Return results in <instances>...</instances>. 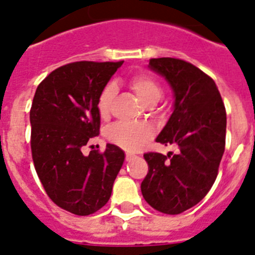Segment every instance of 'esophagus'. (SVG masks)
I'll return each instance as SVG.
<instances>
[{
  "mask_svg": "<svg viewBox=\"0 0 255 255\" xmlns=\"http://www.w3.org/2000/svg\"><path fill=\"white\" fill-rule=\"evenodd\" d=\"M134 158H135V156L132 155V154H129V153L126 154V160H127V161H130L132 159H134Z\"/></svg>",
  "mask_w": 255,
  "mask_h": 255,
  "instance_id": "1",
  "label": "esophagus"
}]
</instances>
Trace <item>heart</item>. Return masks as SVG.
<instances>
[{"label": "heart", "instance_id": "b5f03b06", "mask_svg": "<svg viewBox=\"0 0 255 255\" xmlns=\"http://www.w3.org/2000/svg\"><path fill=\"white\" fill-rule=\"evenodd\" d=\"M129 86L138 99L145 106H154L163 96V90L160 85L153 78L146 75L133 76L129 80ZM115 86L109 85L101 92L97 101V110L102 117L109 115L111 104L115 97ZM107 138L112 143L117 144L126 150L134 151L143 146V144L149 139L151 135V128L144 123H116L111 126L106 132Z\"/></svg>", "mask_w": 255, "mask_h": 255}]
</instances>
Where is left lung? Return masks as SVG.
Returning a JSON list of instances; mask_svg holds the SVG:
<instances>
[{"instance_id": "1", "label": "left lung", "mask_w": 255, "mask_h": 255, "mask_svg": "<svg viewBox=\"0 0 255 255\" xmlns=\"http://www.w3.org/2000/svg\"><path fill=\"white\" fill-rule=\"evenodd\" d=\"M148 68L173 90V113L156 142L176 146L177 153H146L149 171L140 185L146 202L159 212L179 215L199 204L217 177L225 151V105L215 81L187 61L149 60Z\"/></svg>"}]
</instances>
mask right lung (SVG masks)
Wrapping results in <instances>:
<instances>
[{"label":"right lung","mask_w":255,"mask_h":255,"mask_svg":"<svg viewBox=\"0 0 255 255\" xmlns=\"http://www.w3.org/2000/svg\"><path fill=\"white\" fill-rule=\"evenodd\" d=\"M123 61H76L51 71L37 87L29 118L35 171L59 207L78 216L107 204L125 151L107 144L105 153L82 148L100 133L97 101Z\"/></svg>","instance_id":"right-lung-1"}]
</instances>
